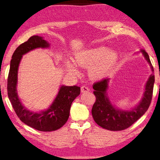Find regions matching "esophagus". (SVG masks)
Wrapping results in <instances>:
<instances>
[{
    "mask_svg": "<svg viewBox=\"0 0 160 160\" xmlns=\"http://www.w3.org/2000/svg\"><path fill=\"white\" fill-rule=\"evenodd\" d=\"M89 91V89L86 86H82L81 87V92L82 93H85V92H88Z\"/></svg>",
    "mask_w": 160,
    "mask_h": 160,
    "instance_id": "34e87169",
    "label": "esophagus"
}]
</instances>
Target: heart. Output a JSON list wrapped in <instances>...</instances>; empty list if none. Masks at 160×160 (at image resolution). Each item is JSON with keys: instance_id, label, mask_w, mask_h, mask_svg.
<instances>
[{"instance_id": "obj_1", "label": "heart", "mask_w": 160, "mask_h": 160, "mask_svg": "<svg viewBox=\"0 0 160 160\" xmlns=\"http://www.w3.org/2000/svg\"><path fill=\"white\" fill-rule=\"evenodd\" d=\"M118 60V52L105 46H96L81 50L75 55V62L78 66L89 67V76L93 80L102 79L110 72ZM67 67L70 73H80L78 67L72 61L67 60Z\"/></svg>"}]
</instances>
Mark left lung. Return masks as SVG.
Listing matches in <instances>:
<instances>
[{"mask_svg":"<svg viewBox=\"0 0 160 160\" xmlns=\"http://www.w3.org/2000/svg\"><path fill=\"white\" fill-rule=\"evenodd\" d=\"M140 52L149 64L153 73V67L148 53L144 49H141ZM152 73L146 83L142 100L131 110L120 109L112 104L107 93L109 78H104L95 83L93 88L96 101L91 111L94 121L100 127L109 131H122L131 127L147 112L150 106L155 82V76Z\"/></svg>","mask_w":160,"mask_h":160,"instance_id":"8db88e82","label":"left lung"}]
</instances>
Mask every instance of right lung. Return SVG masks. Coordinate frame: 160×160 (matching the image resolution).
Listing matches in <instances>:
<instances>
[{
  "label": "right lung",
  "mask_w": 160,
  "mask_h": 160,
  "mask_svg": "<svg viewBox=\"0 0 160 160\" xmlns=\"http://www.w3.org/2000/svg\"><path fill=\"white\" fill-rule=\"evenodd\" d=\"M49 44L42 37L33 36L28 41L17 47L13 52L8 79V93L12 107L20 120L30 127L40 131H53L61 128L69 116L73 101L80 93V87L64 86L60 87L52 104L46 110L33 112L23 106L17 92L18 67L22 56L37 48H48Z\"/></svg>",
  "instance_id": "add662e5"
}]
</instances>
